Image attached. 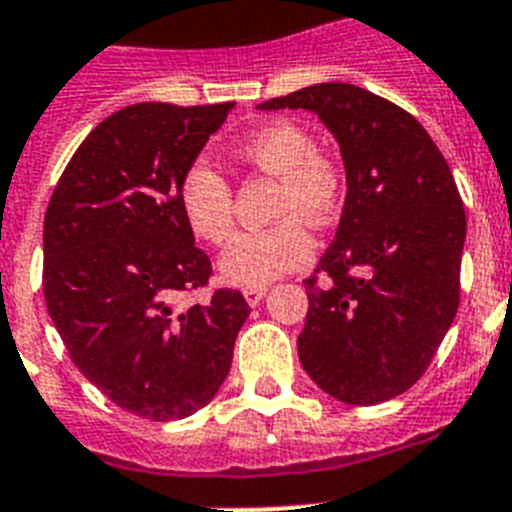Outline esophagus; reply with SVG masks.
Returning a JSON list of instances; mask_svg holds the SVG:
<instances>
[{
    "mask_svg": "<svg viewBox=\"0 0 512 512\" xmlns=\"http://www.w3.org/2000/svg\"><path fill=\"white\" fill-rule=\"evenodd\" d=\"M265 294H268V289H265V286H252V289H244V299H247V304H252V307L263 302Z\"/></svg>",
    "mask_w": 512,
    "mask_h": 512,
    "instance_id": "esophagus-1",
    "label": "esophagus"
}]
</instances>
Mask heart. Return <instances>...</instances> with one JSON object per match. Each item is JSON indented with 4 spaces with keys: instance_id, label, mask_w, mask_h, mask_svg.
<instances>
[{
    "instance_id": "obj_1",
    "label": "heart",
    "mask_w": 512,
    "mask_h": 512,
    "mask_svg": "<svg viewBox=\"0 0 512 512\" xmlns=\"http://www.w3.org/2000/svg\"><path fill=\"white\" fill-rule=\"evenodd\" d=\"M239 158L281 179L276 218L270 229L244 231L221 260V273L236 286H268L312 260L315 239L309 226L322 229L343 203L341 163L315 148V140L296 122H270L239 145ZM179 208L197 239L226 244L234 234V190L229 179L205 158L192 161L179 182Z\"/></svg>"
}]
</instances>
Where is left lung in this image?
Returning a JSON list of instances; mask_svg holds the SVG:
<instances>
[{
    "mask_svg": "<svg viewBox=\"0 0 512 512\" xmlns=\"http://www.w3.org/2000/svg\"><path fill=\"white\" fill-rule=\"evenodd\" d=\"M260 109H307L341 145L346 205L307 286L299 359L333 398L372 406L427 372L461 302L466 210L440 148L401 106L320 83Z\"/></svg>",
    "mask_w": 512,
    "mask_h": 512,
    "instance_id": "1",
    "label": "left lung"
}]
</instances>
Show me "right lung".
Returning <instances> with one entry per match:
<instances>
[{
    "instance_id": "obj_1",
    "label": "right lung",
    "mask_w": 512,
    "mask_h": 512,
    "mask_svg": "<svg viewBox=\"0 0 512 512\" xmlns=\"http://www.w3.org/2000/svg\"><path fill=\"white\" fill-rule=\"evenodd\" d=\"M234 103H135L75 150L44 218V296L75 367L150 422L203 409L226 380L249 304L208 286L210 260L179 208L184 169Z\"/></svg>"
}]
</instances>
